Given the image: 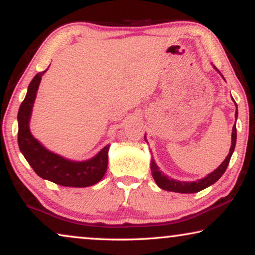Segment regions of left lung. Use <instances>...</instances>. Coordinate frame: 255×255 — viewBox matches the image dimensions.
Listing matches in <instances>:
<instances>
[{"mask_svg": "<svg viewBox=\"0 0 255 255\" xmlns=\"http://www.w3.org/2000/svg\"><path fill=\"white\" fill-rule=\"evenodd\" d=\"M237 106V103H236ZM238 117V110L236 113V118ZM236 140H237V128L236 124L232 128V145L231 148H230V152L228 156H226L224 161L222 162V165L218 167L215 172H212L209 174L208 176H205L204 179H201L198 181H194V182H181V181H176L173 180L165 175L162 172H160L159 167L156 166V163L154 162V160L152 159L151 161V170H152V175L153 179L156 182V184L161 188L163 190L167 191H174V193H182V194H193V193H197V191H201L205 189V188L214 184L216 181L218 179H221V176L224 174V172L228 168L230 159H231L232 153L235 151L236 147Z\"/></svg>", "mask_w": 255, "mask_h": 255, "instance_id": "8db88e82", "label": "left lung"}]
</instances>
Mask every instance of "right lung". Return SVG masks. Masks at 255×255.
<instances>
[{"instance_id": "add662e5", "label": "right lung", "mask_w": 255, "mask_h": 255, "mask_svg": "<svg viewBox=\"0 0 255 255\" xmlns=\"http://www.w3.org/2000/svg\"><path fill=\"white\" fill-rule=\"evenodd\" d=\"M47 69L39 72L30 82L24 101L18 110V146L24 158L41 179L64 187H89L101 181L108 166L109 145L93 159L82 162L69 161L54 154L33 138L29 128L32 106L41 76Z\"/></svg>"}]
</instances>
